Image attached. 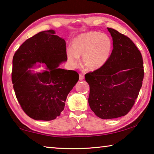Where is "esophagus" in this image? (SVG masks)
Wrapping results in <instances>:
<instances>
[{"label":"esophagus","instance_id":"esophagus-1","mask_svg":"<svg viewBox=\"0 0 154 154\" xmlns=\"http://www.w3.org/2000/svg\"><path fill=\"white\" fill-rule=\"evenodd\" d=\"M79 80L84 79V75L82 74V73H80V74L79 75Z\"/></svg>","mask_w":154,"mask_h":154}]
</instances>
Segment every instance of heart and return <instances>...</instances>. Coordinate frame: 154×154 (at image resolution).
Returning a JSON list of instances; mask_svg holds the SVG:
<instances>
[{"instance_id":"1","label":"heart","mask_w":154,"mask_h":154,"mask_svg":"<svg viewBox=\"0 0 154 154\" xmlns=\"http://www.w3.org/2000/svg\"><path fill=\"white\" fill-rule=\"evenodd\" d=\"M72 50L67 51L70 64L76 66L79 57L88 70L94 71L103 67L110 57L113 43L108 35L97 31L84 33L73 39Z\"/></svg>"}]
</instances>
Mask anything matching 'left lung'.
<instances>
[{
    "label": "left lung",
    "instance_id": "obj_1",
    "mask_svg": "<svg viewBox=\"0 0 154 154\" xmlns=\"http://www.w3.org/2000/svg\"><path fill=\"white\" fill-rule=\"evenodd\" d=\"M113 49L103 67L86 74L90 86L88 103L96 115L111 119L126 115L135 103L144 77L142 55L134 43L108 28Z\"/></svg>",
    "mask_w": 154,
    "mask_h": 154
}]
</instances>
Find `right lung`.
Masks as SVG:
<instances>
[{"label":"right lung","instance_id":"right-lung-1","mask_svg":"<svg viewBox=\"0 0 154 154\" xmlns=\"http://www.w3.org/2000/svg\"><path fill=\"white\" fill-rule=\"evenodd\" d=\"M44 31L26 40L13 57L11 80L16 97L23 110L35 120L51 121L60 115L70 90L79 80L75 70L59 68L67 60L66 44ZM37 63L46 64V70L34 73L30 69Z\"/></svg>","mask_w":154,"mask_h":154}]
</instances>
